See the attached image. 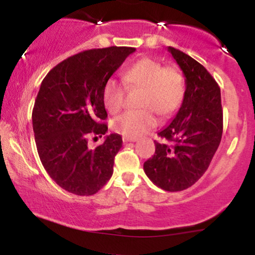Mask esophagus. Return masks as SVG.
<instances>
[{"label":"esophagus","instance_id":"34e87169","mask_svg":"<svg viewBox=\"0 0 255 255\" xmlns=\"http://www.w3.org/2000/svg\"><path fill=\"white\" fill-rule=\"evenodd\" d=\"M136 137H124V142H135Z\"/></svg>","mask_w":255,"mask_h":255}]
</instances>
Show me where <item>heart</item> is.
Segmentation results:
<instances>
[{
    "label": "heart",
    "mask_w": 255,
    "mask_h": 255,
    "mask_svg": "<svg viewBox=\"0 0 255 255\" xmlns=\"http://www.w3.org/2000/svg\"><path fill=\"white\" fill-rule=\"evenodd\" d=\"M126 86L141 89V109L122 114L113 121L116 133L127 137L145 134L157 125V116L170 119L177 113L186 95L184 79L174 66H163L151 57H142L125 71L124 81L111 77L103 87V103L111 114L119 113L125 104Z\"/></svg>",
    "instance_id": "b5f03b06"
}]
</instances>
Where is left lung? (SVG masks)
Returning a JSON list of instances; mask_svg holds the SVG:
<instances>
[{
    "label": "left lung",
    "instance_id": "obj_1",
    "mask_svg": "<svg viewBox=\"0 0 255 255\" xmlns=\"http://www.w3.org/2000/svg\"><path fill=\"white\" fill-rule=\"evenodd\" d=\"M186 77L183 103L171 124L158 133L156 151L144 163L145 174L159 188L178 192L191 187L209 168L223 133L221 89L213 77L189 55L169 46Z\"/></svg>",
    "mask_w": 255,
    "mask_h": 255
}]
</instances>
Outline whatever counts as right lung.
Segmentation results:
<instances>
[{"mask_svg":"<svg viewBox=\"0 0 255 255\" xmlns=\"http://www.w3.org/2000/svg\"><path fill=\"white\" fill-rule=\"evenodd\" d=\"M135 51L128 46L91 49L66 58L43 79L32 111L40 162L61 188L77 195L97 193L114 172L120 134L90 148V136L108 131L105 81Z\"/></svg>","mask_w":255,"mask_h":255,"instance_id":"obj_1","label":"right lung"}]
</instances>
